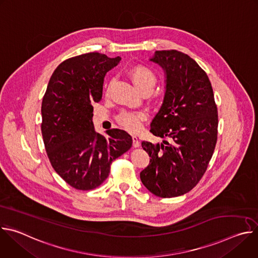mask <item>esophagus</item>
Returning <instances> with one entry per match:
<instances>
[{"mask_svg":"<svg viewBox=\"0 0 258 258\" xmlns=\"http://www.w3.org/2000/svg\"><path fill=\"white\" fill-rule=\"evenodd\" d=\"M133 146H134V148H139V147L141 146V143H140L138 137H136V136H133Z\"/></svg>","mask_w":258,"mask_h":258,"instance_id":"esophagus-1","label":"esophagus"}]
</instances>
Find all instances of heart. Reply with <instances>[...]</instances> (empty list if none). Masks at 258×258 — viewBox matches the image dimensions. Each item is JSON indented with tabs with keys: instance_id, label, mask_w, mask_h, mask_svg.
Here are the masks:
<instances>
[{
	"instance_id": "b5f03b06",
	"label": "heart",
	"mask_w": 258,
	"mask_h": 258,
	"mask_svg": "<svg viewBox=\"0 0 258 258\" xmlns=\"http://www.w3.org/2000/svg\"><path fill=\"white\" fill-rule=\"evenodd\" d=\"M128 77L141 93H151L157 82L153 70L144 65L133 67L128 71ZM145 118L146 115L143 112H123L119 115L118 121L125 130L136 133L141 128L142 121L145 120Z\"/></svg>"
}]
</instances>
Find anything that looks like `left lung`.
Here are the masks:
<instances>
[{
  "label": "left lung",
  "mask_w": 258,
  "mask_h": 258,
  "mask_svg": "<svg viewBox=\"0 0 258 258\" xmlns=\"http://www.w3.org/2000/svg\"><path fill=\"white\" fill-rule=\"evenodd\" d=\"M150 61L165 76L163 103L150 124V132L162 142L142 143L151 159L140 177L155 196L177 197L197 185L212 157L217 108L207 75L190 56L163 50Z\"/></svg>",
  "instance_id": "obj_1"
}]
</instances>
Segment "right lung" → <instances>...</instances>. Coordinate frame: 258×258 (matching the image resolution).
Masks as SVG:
<instances>
[{
	"label": "right lung",
	"mask_w": 258,
	"mask_h": 258,
	"mask_svg": "<svg viewBox=\"0 0 258 258\" xmlns=\"http://www.w3.org/2000/svg\"><path fill=\"white\" fill-rule=\"evenodd\" d=\"M121 58L88 53L63 61L53 72L42 103V135L55 171L71 187L88 191L108 177L110 165L133 144L124 131L107 137L93 123V104L100 102L106 73Z\"/></svg>",
	"instance_id": "obj_1"
}]
</instances>
